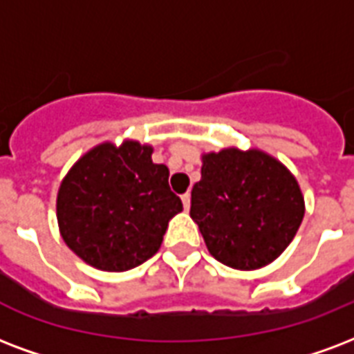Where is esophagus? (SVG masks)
Here are the masks:
<instances>
[{"label":"esophagus","instance_id":"esophagus-1","mask_svg":"<svg viewBox=\"0 0 354 354\" xmlns=\"http://www.w3.org/2000/svg\"><path fill=\"white\" fill-rule=\"evenodd\" d=\"M182 202H183V207H185V209H189V207H191V195H189V193L182 195Z\"/></svg>","mask_w":354,"mask_h":354}]
</instances>
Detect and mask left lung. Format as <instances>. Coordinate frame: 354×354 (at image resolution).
Segmentation results:
<instances>
[{"instance_id": "1", "label": "left lung", "mask_w": 354, "mask_h": 354, "mask_svg": "<svg viewBox=\"0 0 354 354\" xmlns=\"http://www.w3.org/2000/svg\"><path fill=\"white\" fill-rule=\"evenodd\" d=\"M191 217L215 260L250 271L284 252L301 226L304 201L297 180L277 159L230 148L202 158Z\"/></svg>"}]
</instances>
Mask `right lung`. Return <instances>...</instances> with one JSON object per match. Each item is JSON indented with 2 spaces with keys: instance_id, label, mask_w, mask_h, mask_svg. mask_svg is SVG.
<instances>
[{
  "instance_id": "obj_1",
  "label": "right lung",
  "mask_w": 354,
  "mask_h": 354,
  "mask_svg": "<svg viewBox=\"0 0 354 354\" xmlns=\"http://www.w3.org/2000/svg\"><path fill=\"white\" fill-rule=\"evenodd\" d=\"M183 209L169 187V169L152 148L126 141L93 148L72 167L57 195L64 243L102 271L122 273L161 247L169 221Z\"/></svg>"
}]
</instances>
